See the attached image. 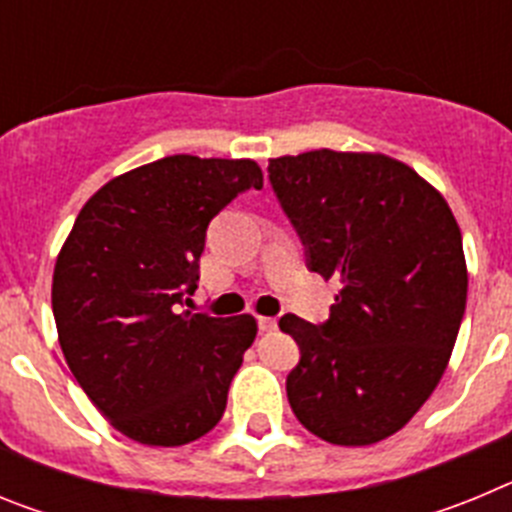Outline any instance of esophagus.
Segmentation results:
<instances>
[{"instance_id": "obj_1", "label": "esophagus", "mask_w": 512, "mask_h": 512, "mask_svg": "<svg viewBox=\"0 0 512 512\" xmlns=\"http://www.w3.org/2000/svg\"><path fill=\"white\" fill-rule=\"evenodd\" d=\"M259 328L261 330H274V328H277V318H269V315H259Z\"/></svg>"}]
</instances>
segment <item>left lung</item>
I'll return each instance as SVG.
<instances>
[{
	"label": "left lung",
	"instance_id": "1",
	"mask_svg": "<svg viewBox=\"0 0 512 512\" xmlns=\"http://www.w3.org/2000/svg\"><path fill=\"white\" fill-rule=\"evenodd\" d=\"M269 179L310 269L341 284L328 323L279 320L300 346L289 405L323 441L372 446L410 423L449 366L469 282L459 223L433 184L384 153L279 156Z\"/></svg>",
	"mask_w": 512,
	"mask_h": 512
}]
</instances>
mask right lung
Returning <instances> with one entry per match:
<instances>
[{
	"instance_id": "add662e5",
	"label": "right lung",
	"mask_w": 512,
	"mask_h": 512,
	"mask_svg": "<svg viewBox=\"0 0 512 512\" xmlns=\"http://www.w3.org/2000/svg\"><path fill=\"white\" fill-rule=\"evenodd\" d=\"M264 187L251 158L189 153L115 176L81 207L53 269V318L71 374L115 431L184 446L223 418L256 318L182 310L212 217Z\"/></svg>"
}]
</instances>
